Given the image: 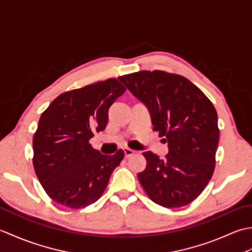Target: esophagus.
Masks as SVG:
<instances>
[{"mask_svg": "<svg viewBox=\"0 0 252 252\" xmlns=\"http://www.w3.org/2000/svg\"><path fill=\"white\" fill-rule=\"evenodd\" d=\"M123 153H125V156H126V158H129V157H131V156H133V155H134V151H132V149H130V148H127V147H126V148H123Z\"/></svg>", "mask_w": 252, "mask_h": 252, "instance_id": "obj_1", "label": "esophagus"}]
</instances>
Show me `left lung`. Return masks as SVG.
Instances as JSON below:
<instances>
[{"instance_id": "obj_1", "label": "left lung", "mask_w": 252, "mask_h": 252, "mask_svg": "<svg viewBox=\"0 0 252 252\" xmlns=\"http://www.w3.org/2000/svg\"><path fill=\"white\" fill-rule=\"evenodd\" d=\"M151 115L154 131L164 136L169 154L143 153L146 169L137 174L149 198L165 208L189 205L201 194L215 171L218 115L207 96L189 79L155 70L119 78Z\"/></svg>"}]
</instances>
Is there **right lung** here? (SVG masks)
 Returning <instances> with one entry per match:
<instances>
[{
	"label": "right lung",
	"mask_w": 252,
	"mask_h": 252,
	"mask_svg": "<svg viewBox=\"0 0 252 252\" xmlns=\"http://www.w3.org/2000/svg\"><path fill=\"white\" fill-rule=\"evenodd\" d=\"M126 92L117 79H108L61 94L41 115L33 137V167L53 200L72 209L94 203L125 157L100 154L89 144L105 130L108 110Z\"/></svg>",
	"instance_id": "1"
}]
</instances>
